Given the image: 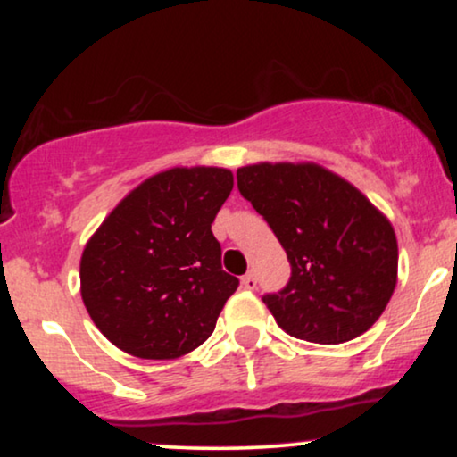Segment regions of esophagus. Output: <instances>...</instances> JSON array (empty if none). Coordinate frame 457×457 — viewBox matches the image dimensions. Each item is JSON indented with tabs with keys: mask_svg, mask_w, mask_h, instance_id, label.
<instances>
[{
	"mask_svg": "<svg viewBox=\"0 0 457 457\" xmlns=\"http://www.w3.org/2000/svg\"><path fill=\"white\" fill-rule=\"evenodd\" d=\"M240 283H243L245 290H255V287H258V279H255L253 272H249V275H245L243 279H240Z\"/></svg>",
	"mask_w": 457,
	"mask_h": 457,
	"instance_id": "esophagus-1",
	"label": "esophagus"
}]
</instances>
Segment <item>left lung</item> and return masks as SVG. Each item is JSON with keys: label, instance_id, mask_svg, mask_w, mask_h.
<instances>
[{"label": "left lung", "instance_id": "obj_1", "mask_svg": "<svg viewBox=\"0 0 457 457\" xmlns=\"http://www.w3.org/2000/svg\"><path fill=\"white\" fill-rule=\"evenodd\" d=\"M240 195L270 225L292 277L264 303L287 335L344 344L363 335L397 283L389 219L342 176L316 162L238 167Z\"/></svg>", "mask_w": 457, "mask_h": 457}]
</instances>
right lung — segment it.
<instances>
[{"mask_svg": "<svg viewBox=\"0 0 457 457\" xmlns=\"http://www.w3.org/2000/svg\"><path fill=\"white\" fill-rule=\"evenodd\" d=\"M234 188L225 167H171L129 193L83 249L92 322L139 359H180L212 335L238 287L211 225Z\"/></svg>", "mask_w": 457, "mask_h": 457, "instance_id": "add662e5", "label": "right lung"}]
</instances>
